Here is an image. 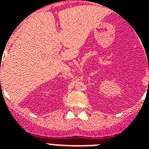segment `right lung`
Segmentation results:
<instances>
[{"label": "right lung", "mask_w": 149, "mask_h": 149, "mask_svg": "<svg viewBox=\"0 0 149 149\" xmlns=\"http://www.w3.org/2000/svg\"><path fill=\"white\" fill-rule=\"evenodd\" d=\"M0 81H1V80H0Z\"/></svg>", "instance_id": "add662e5"}]
</instances>
